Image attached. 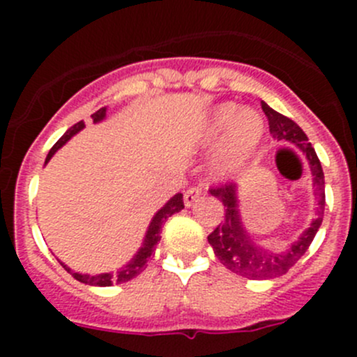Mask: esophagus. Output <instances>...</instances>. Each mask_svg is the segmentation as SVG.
<instances>
[{
    "label": "esophagus",
    "mask_w": 357,
    "mask_h": 357,
    "mask_svg": "<svg viewBox=\"0 0 357 357\" xmlns=\"http://www.w3.org/2000/svg\"><path fill=\"white\" fill-rule=\"evenodd\" d=\"M200 197H202V188H199V186H192V188L185 192V205L186 207H192Z\"/></svg>",
    "instance_id": "obj_1"
}]
</instances>
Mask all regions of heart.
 <instances>
[{
	"mask_svg": "<svg viewBox=\"0 0 357 357\" xmlns=\"http://www.w3.org/2000/svg\"><path fill=\"white\" fill-rule=\"evenodd\" d=\"M266 124L259 112L222 103L205 119L199 142L204 149H215L211 171L215 178H228L252 157L264 136Z\"/></svg>",
	"mask_w": 357,
	"mask_h": 357,
	"instance_id": "obj_1",
	"label": "heart"
}]
</instances>
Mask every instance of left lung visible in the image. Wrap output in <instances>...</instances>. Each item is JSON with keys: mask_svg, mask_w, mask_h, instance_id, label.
Instances as JSON below:
<instances>
[{"mask_svg": "<svg viewBox=\"0 0 357 357\" xmlns=\"http://www.w3.org/2000/svg\"><path fill=\"white\" fill-rule=\"evenodd\" d=\"M261 107L269 121V132L273 138L283 143H291L307 158L318 207H316L314 219L309 228L304 229L302 235L294 243H290L287 250L275 252L255 242L254 236L243 225L238 202V186L225 185L221 188L211 190V195L222 202L226 212L225 221L207 236L208 243L214 248L215 257L229 271L248 280H271L285 275L311 245L325 214V174H323L321 162L309 143L307 136L291 119L273 110L268 103L261 102Z\"/></svg>", "mask_w": 357, "mask_h": 357, "instance_id": "8db88e82", "label": "left lung"}]
</instances>
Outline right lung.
<instances>
[{
	"instance_id": "right-lung-1",
	"label": "right lung",
	"mask_w": 357,
	"mask_h": 357,
	"mask_svg": "<svg viewBox=\"0 0 357 357\" xmlns=\"http://www.w3.org/2000/svg\"><path fill=\"white\" fill-rule=\"evenodd\" d=\"M105 117H107V107L96 110L95 114L91 115V119L95 124L105 121ZM82 129H84V122L82 121L77 122V124H74L72 128H68L66 131V135H63L62 138H60L59 142L53 145V149L48 152V155H46V160H45V165L48 164L50 158L59 152V149H62V146L66 145L72 136H75L79 131H82ZM181 208H185V204H183V195L181 193H176L172 199H169L167 202H165L164 207L158 208V211L155 212V215H153L152 221H150L149 229H146V233H145V238H143V243H142V247L138 248V252L132 255V259L128 262V264H124L122 268H119L115 273L109 271V273H100V275H88V273L74 271V269L68 268L67 264H63L62 261H59V262L63 266V269H66L67 273H70V275L77 280V282L86 283V285L110 287V285H114V283L129 282V280H132L135 276H138L139 273L146 268V262H149L150 255H152V252L155 250L157 243L160 242L162 225H164V222L167 221L172 214H176V212L181 211Z\"/></svg>"
}]
</instances>
